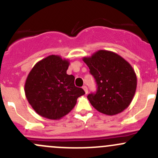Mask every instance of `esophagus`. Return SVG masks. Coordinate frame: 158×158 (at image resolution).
Instances as JSON below:
<instances>
[{
	"mask_svg": "<svg viewBox=\"0 0 158 158\" xmlns=\"http://www.w3.org/2000/svg\"><path fill=\"white\" fill-rule=\"evenodd\" d=\"M82 89H83L84 91H85V94L88 93V88H87L86 85H83V86H82Z\"/></svg>",
	"mask_w": 158,
	"mask_h": 158,
	"instance_id": "esophagus-1",
	"label": "esophagus"
}]
</instances>
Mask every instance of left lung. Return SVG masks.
<instances>
[{
    "label": "left lung",
    "instance_id": "8db88e82",
    "mask_svg": "<svg viewBox=\"0 0 158 158\" xmlns=\"http://www.w3.org/2000/svg\"><path fill=\"white\" fill-rule=\"evenodd\" d=\"M83 61L90 69L97 85L95 93L88 95L97 111L108 115L122 112L135 95L137 77L132 66L115 52L98 50Z\"/></svg>",
    "mask_w": 158,
    "mask_h": 158
}]
</instances>
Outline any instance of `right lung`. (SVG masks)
Returning <instances> with one entry per match:
<instances>
[{
  "mask_svg": "<svg viewBox=\"0 0 158 158\" xmlns=\"http://www.w3.org/2000/svg\"><path fill=\"white\" fill-rule=\"evenodd\" d=\"M69 62L51 55L36 63L25 82V95L40 116L57 120L71 111L77 98L84 95L74 84L75 77L66 73Z\"/></svg>",
  "mask_w": 158,
  "mask_h": 158,
  "instance_id": "right-lung-1",
  "label": "right lung"
}]
</instances>
